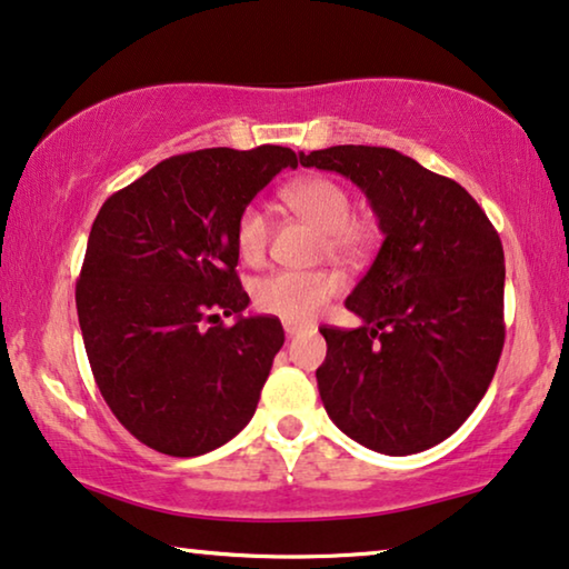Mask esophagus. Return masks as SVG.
Segmentation results:
<instances>
[{
	"instance_id": "esophagus-1",
	"label": "esophagus",
	"mask_w": 569,
	"mask_h": 569,
	"mask_svg": "<svg viewBox=\"0 0 569 569\" xmlns=\"http://www.w3.org/2000/svg\"><path fill=\"white\" fill-rule=\"evenodd\" d=\"M300 331H305V326H300V323H290V320H284V333L290 336V339H292V336H298Z\"/></svg>"
}]
</instances>
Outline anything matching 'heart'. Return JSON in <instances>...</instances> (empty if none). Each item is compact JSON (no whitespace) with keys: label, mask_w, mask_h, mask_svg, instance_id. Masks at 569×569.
I'll use <instances>...</instances> for the list:
<instances>
[{"label":"heart","mask_w":569,"mask_h":569,"mask_svg":"<svg viewBox=\"0 0 569 569\" xmlns=\"http://www.w3.org/2000/svg\"><path fill=\"white\" fill-rule=\"evenodd\" d=\"M284 202L310 226L323 230V251L328 257L353 261L365 257L372 243V230L353 216L349 189L331 177H305L282 192ZM271 238V218L261 204L251 202L236 218V249L246 264H259L267 257ZM339 277L326 269L274 271L253 284L251 298L257 310L267 316L308 323L323 305L339 292Z\"/></svg>","instance_id":"1"}]
</instances>
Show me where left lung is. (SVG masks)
Listing matches in <instances>:
<instances>
[{
  "label": "left lung",
  "mask_w": 569,
  "mask_h": 569,
  "mask_svg": "<svg viewBox=\"0 0 569 569\" xmlns=\"http://www.w3.org/2000/svg\"><path fill=\"white\" fill-rule=\"evenodd\" d=\"M300 163L351 179L385 236L346 298L365 323L320 328L326 413L380 455L431 449L477 408L503 351L498 230L462 184L392 148L331 146L300 153Z\"/></svg>",
  "instance_id": "obj_1"
}]
</instances>
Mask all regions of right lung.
<instances>
[{
  "label": "right lung",
  "instance_id": "add662e5",
  "mask_svg": "<svg viewBox=\"0 0 569 569\" xmlns=\"http://www.w3.org/2000/svg\"><path fill=\"white\" fill-rule=\"evenodd\" d=\"M298 156L282 146L179 153L97 212L77 282L89 367L114 418L161 455H208L257 410L284 331L243 316L236 218Z\"/></svg>",
  "mask_w": 569,
  "mask_h": 569
}]
</instances>
